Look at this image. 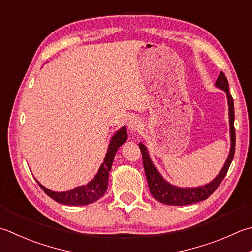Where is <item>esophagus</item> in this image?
<instances>
[{"mask_svg":"<svg viewBox=\"0 0 252 252\" xmlns=\"http://www.w3.org/2000/svg\"><path fill=\"white\" fill-rule=\"evenodd\" d=\"M139 126H140V121L139 119H135L134 117L131 118L130 121L127 122V126H129V129L131 130H136L137 127H139Z\"/></svg>","mask_w":252,"mask_h":252,"instance_id":"34e87169","label":"esophagus"}]
</instances>
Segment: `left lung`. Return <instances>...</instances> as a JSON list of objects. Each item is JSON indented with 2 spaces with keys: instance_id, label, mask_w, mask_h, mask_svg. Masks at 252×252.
Masks as SVG:
<instances>
[{
  "instance_id": "1",
  "label": "left lung",
  "mask_w": 252,
  "mask_h": 252,
  "mask_svg": "<svg viewBox=\"0 0 252 252\" xmlns=\"http://www.w3.org/2000/svg\"><path fill=\"white\" fill-rule=\"evenodd\" d=\"M215 85L219 88H220V90L225 91L226 94H227L228 106H229L228 109H229L231 146H230L228 158L226 160L223 169L220 170L219 176L216 177L213 181L203 187H199V188H178V187L169 185L168 182L162 179V177L159 175V172L156 170L154 165L152 164L149 153L146 151V147L143 144H140V149H141L142 157H143V166H144V170H145V175H146L147 184H149L150 191L152 195L154 196V199L159 201L160 203H164L167 205L181 206V205L193 204V203H196V202L206 200L216 189H218V187L225 178L226 174H227L229 166L231 164V160H233L234 155H235V144H236V133H235V126H234V120H235L234 100H233V97H231V94L229 93L228 81L223 72L220 73Z\"/></svg>"
}]
</instances>
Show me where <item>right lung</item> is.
<instances>
[{
  "mask_svg": "<svg viewBox=\"0 0 252 252\" xmlns=\"http://www.w3.org/2000/svg\"><path fill=\"white\" fill-rule=\"evenodd\" d=\"M126 126H123L122 129L113 135L99 170H98L97 175L94 177L93 180L88 182L86 186L77 187V188L66 192H53L44 188L38 182L39 186L44 191V193L50 196L54 201H57L58 203L65 205H87L94 203V202L99 200L107 191L108 178H109V171L112 166L113 157H115L118 149L126 141Z\"/></svg>",
  "mask_w": 252,
  "mask_h": 252,
  "instance_id": "add662e5",
  "label": "right lung"
}]
</instances>
